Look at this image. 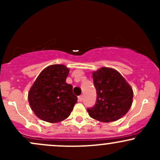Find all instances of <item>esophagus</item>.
Here are the masks:
<instances>
[{
	"label": "esophagus",
	"instance_id": "1",
	"mask_svg": "<svg viewBox=\"0 0 160 160\" xmlns=\"http://www.w3.org/2000/svg\"><path fill=\"white\" fill-rule=\"evenodd\" d=\"M83 95H80V96L78 97V101H83Z\"/></svg>",
	"mask_w": 160,
	"mask_h": 160
}]
</instances>
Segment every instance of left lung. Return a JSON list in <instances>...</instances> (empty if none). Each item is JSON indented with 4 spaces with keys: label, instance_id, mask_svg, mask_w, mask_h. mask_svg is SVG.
Masks as SVG:
<instances>
[{
    "label": "left lung",
    "instance_id": "left-lung-1",
    "mask_svg": "<svg viewBox=\"0 0 160 160\" xmlns=\"http://www.w3.org/2000/svg\"><path fill=\"white\" fill-rule=\"evenodd\" d=\"M96 104L88 108L92 118L111 122L122 118L132 104L133 90L117 70L102 67L93 72Z\"/></svg>",
    "mask_w": 160,
    "mask_h": 160
}]
</instances>
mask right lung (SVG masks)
<instances>
[{"instance_id": "right-lung-1", "label": "right lung", "mask_w": 160, "mask_h": 160, "mask_svg": "<svg viewBox=\"0 0 160 160\" xmlns=\"http://www.w3.org/2000/svg\"><path fill=\"white\" fill-rule=\"evenodd\" d=\"M70 70L64 65L49 66L40 72L28 93V102L35 115L56 123L70 116L77 97L72 86L66 83Z\"/></svg>"}]
</instances>
